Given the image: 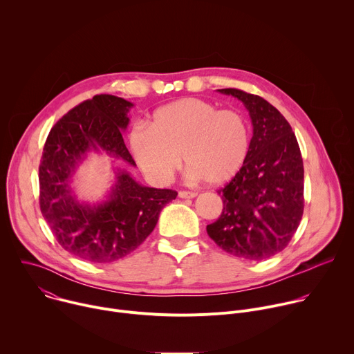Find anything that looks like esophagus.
<instances>
[{"label": "esophagus", "mask_w": 354, "mask_h": 354, "mask_svg": "<svg viewBox=\"0 0 354 354\" xmlns=\"http://www.w3.org/2000/svg\"><path fill=\"white\" fill-rule=\"evenodd\" d=\"M178 196H179L180 198H193V197H196V196H197V193H194V192H186V190H180V192L178 193Z\"/></svg>", "instance_id": "1"}]
</instances>
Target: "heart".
Listing matches in <instances>:
<instances>
[{"instance_id": "obj_1", "label": "heart", "mask_w": 354, "mask_h": 354, "mask_svg": "<svg viewBox=\"0 0 354 354\" xmlns=\"http://www.w3.org/2000/svg\"><path fill=\"white\" fill-rule=\"evenodd\" d=\"M129 144L137 165L157 183L174 178L183 154L190 179L224 185L242 169L250 133L238 112L185 97L157 109L149 126L136 124Z\"/></svg>"}]
</instances>
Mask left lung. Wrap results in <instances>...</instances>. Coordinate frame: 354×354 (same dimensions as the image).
<instances>
[{
    "mask_svg": "<svg viewBox=\"0 0 354 354\" xmlns=\"http://www.w3.org/2000/svg\"><path fill=\"white\" fill-rule=\"evenodd\" d=\"M243 104L254 127L248 158L221 190L223 213L209 236L228 254L265 261L281 252L304 212V165L291 126L268 100L239 89H217Z\"/></svg>",
    "mask_w": 354,
    "mask_h": 354,
    "instance_id": "left-lung-1",
    "label": "left lung"
}]
</instances>
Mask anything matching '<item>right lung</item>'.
I'll return each mask as SVG.
<instances>
[{"label":"right lung","mask_w":354,"mask_h":354,"mask_svg":"<svg viewBox=\"0 0 354 354\" xmlns=\"http://www.w3.org/2000/svg\"><path fill=\"white\" fill-rule=\"evenodd\" d=\"M134 105L113 95H96L64 115L50 130L39 167L40 210L57 242L71 255L93 262L119 261L153 232L161 210L175 200L171 189L140 185L126 169L102 201L78 200L73 180L91 153L136 167L123 141Z\"/></svg>","instance_id":"right-lung-1"}]
</instances>
